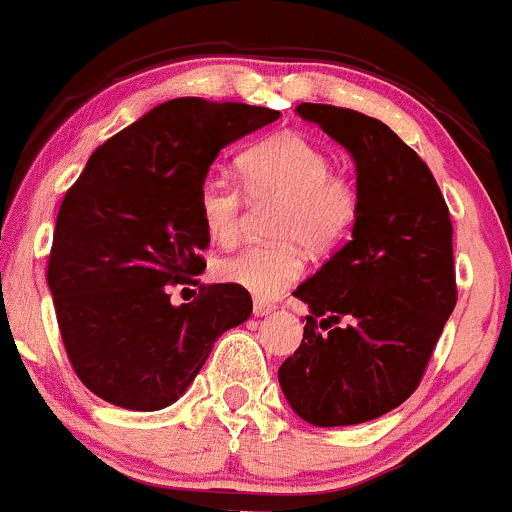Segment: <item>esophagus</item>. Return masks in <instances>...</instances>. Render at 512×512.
I'll list each match as a JSON object with an SVG mask.
<instances>
[{
    "mask_svg": "<svg viewBox=\"0 0 512 512\" xmlns=\"http://www.w3.org/2000/svg\"><path fill=\"white\" fill-rule=\"evenodd\" d=\"M274 311V304L270 301H262V299H255V304H252V314L255 316H267Z\"/></svg>",
    "mask_w": 512,
    "mask_h": 512,
    "instance_id": "obj_1",
    "label": "esophagus"
}]
</instances>
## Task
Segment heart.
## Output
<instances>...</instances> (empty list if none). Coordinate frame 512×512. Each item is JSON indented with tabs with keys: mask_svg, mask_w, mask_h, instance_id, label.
<instances>
[{
	"mask_svg": "<svg viewBox=\"0 0 512 512\" xmlns=\"http://www.w3.org/2000/svg\"><path fill=\"white\" fill-rule=\"evenodd\" d=\"M240 184L208 174L198 186L196 208L218 245L240 238L245 196L277 201L270 218V245H250L215 265L220 282L257 299H274L304 272L301 245L314 255L348 240L360 215V193L348 176L333 171V157L304 134L284 132L255 144L238 159ZM246 193L242 194L241 191Z\"/></svg>",
	"mask_w": 512,
	"mask_h": 512,
	"instance_id": "1",
	"label": "heart"
}]
</instances>
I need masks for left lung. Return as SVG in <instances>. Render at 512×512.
Segmentation results:
<instances>
[{"instance_id": "1", "label": "left lung", "mask_w": 512, "mask_h": 512, "mask_svg": "<svg viewBox=\"0 0 512 512\" xmlns=\"http://www.w3.org/2000/svg\"><path fill=\"white\" fill-rule=\"evenodd\" d=\"M297 112L353 154L360 215L353 240L294 292L311 314L279 385L309 424L348 427L422 383L459 297L454 228L429 166L385 122L319 102Z\"/></svg>"}]
</instances>
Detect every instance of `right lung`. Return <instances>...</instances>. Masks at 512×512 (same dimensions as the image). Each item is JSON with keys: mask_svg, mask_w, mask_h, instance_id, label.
Returning a JSON list of instances; mask_svg holds the SVG:
<instances>
[{"mask_svg": "<svg viewBox=\"0 0 512 512\" xmlns=\"http://www.w3.org/2000/svg\"><path fill=\"white\" fill-rule=\"evenodd\" d=\"M277 110L179 98L107 139L63 196L48 289L75 375L117 407L154 412L179 400L213 343L252 314L233 284H198L211 235L198 186L225 144L270 125Z\"/></svg>", "mask_w": 512, "mask_h": 512, "instance_id": "1", "label": "right lung"}]
</instances>
